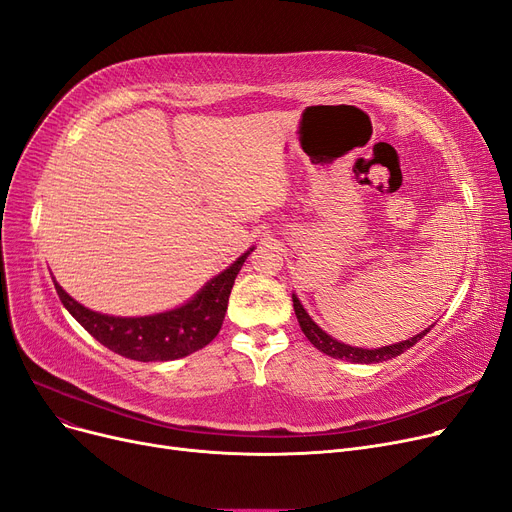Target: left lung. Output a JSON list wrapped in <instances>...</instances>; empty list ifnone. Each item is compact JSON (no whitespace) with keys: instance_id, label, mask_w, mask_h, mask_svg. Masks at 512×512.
Instances as JSON below:
<instances>
[{"instance_id":"1","label":"left lung","mask_w":512,"mask_h":512,"mask_svg":"<svg viewBox=\"0 0 512 512\" xmlns=\"http://www.w3.org/2000/svg\"><path fill=\"white\" fill-rule=\"evenodd\" d=\"M293 307H295V314H297V320H299L303 335L309 339L311 345L320 349L322 353L330 355V358L347 360V362H353V364H379V362H387L391 358H397V355H402L406 349L414 347L433 328V326L425 328L422 332H418V335L410 337L408 341H399V343L385 345V347H379V349H364V347H351V345H345L337 339H332L328 332H324L314 320L309 318V314L305 311V307L301 305V301L297 299V295H293Z\"/></svg>"}]
</instances>
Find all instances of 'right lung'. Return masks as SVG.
I'll list each match as a JSON object with an SVG mask.
<instances>
[{
	"mask_svg": "<svg viewBox=\"0 0 512 512\" xmlns=\"http://www.w3.org/2000/svg\"><path fill=\"white\" fill-rule=\"evenodd\" d=\"M255 247L244 251L232 265L213 276L184 305L152 316L121 318L87 309L54 280L56 293L69 314L110 351L136 362H167L209 345L224 324L228 299L244 259Z\"/></svg>",
	"mask_w": 512,
	"mask_h": 512,
	"instance_id": "1",
	"label": "right lung"
}]
</instances>
